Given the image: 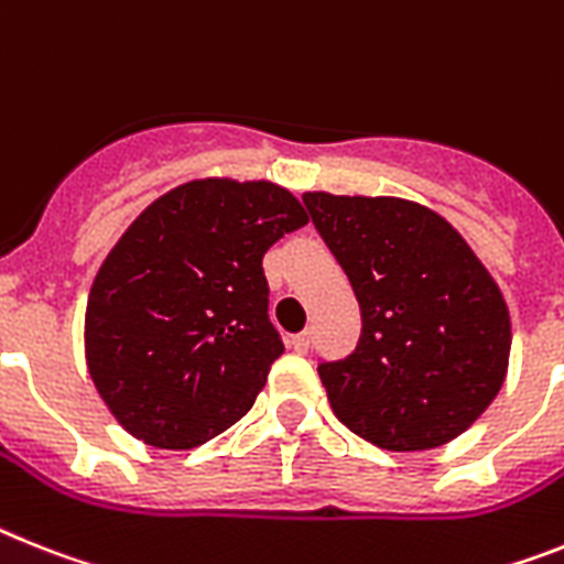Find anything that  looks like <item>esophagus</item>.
I'll return each mask as SVG.
<instances>
[{
  "instance_id": "obj_1",
  "label": "esophagus",
  "mask_w": 564,
  "mask_h": 564,
  "mask_svg": "<svg viewBox=\"0 0 564 564\" xmlns=\"http://www.w3.org/2000/svg\"><path fill=\"white\" fill-rule=\"evenodd\" d=\"M290 347L295 349V352H306L310 349V333H297L290 338Z\"/></svg>"
}]
</instances>
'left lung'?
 <instances>
[{"mask_svg": "<svg viewBox=\"0 0 564 564\" xmlns=\"http://www.w3.org/2000/svg\"><path fill=\"white\" fill-rule=\"evenodd\" d=\"M304 203L361 306L358 347L318 364L333 413L384 451L453 442L508 372L510 315L496 281L419 203L326 192Z\"/></svg>", "mask_w": 564, "mask_h": 564, "instance_id": "left-lung-1", "label": "left lung"}]
</instances>
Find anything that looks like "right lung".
<instances>
[{
    "label": "right lung",
    "instance_id": "add662e5",
    "mask_svg": "<svg viewBox=\"0 0 564 564\" xmlns=\"http://www.w3.org/2000/svg\"><path fill=\"white\" fill-rule=\"evenodd\" d=\"M306 226L286 188L192 180L126 229L94 278L85 361L134 438L192 451L252 410L283 340L263 254Z\"/></svg>",
    "mask_w": 564,
    "mask_h": 564
}]
</instances>
